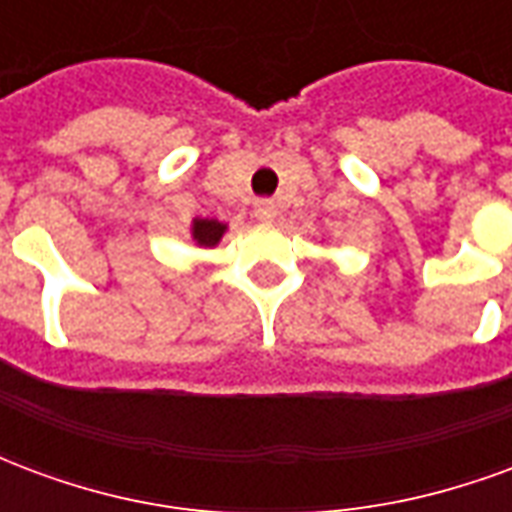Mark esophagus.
I'll return each mask as SVG.
<instances>
[{
	"instance_id": "obj_1",
	"label": "esophagus",
	"mask_w": 512,
	"mask_h": 512,
	"mask_svg": "<svg viewBox=\"0 0 512 512\" xmlns=\"http://www.w3.org/2000/svg\"><path fill=\"white\" fill-rule=\"evenodd\" d=\"M255 216L260 219V222H274V219H277V205H274L271 200H257Z\"/></svg>"
}]
</instances>
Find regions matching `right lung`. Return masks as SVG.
Segmentation results:
<instances>
[{"mask_svg":"<svg viewBox=\"0 0 512 512\" xmlns=\"http://www.w3.org/2000/svg\"><path fill=\"white\" fill-rule=\"evenodd\" d=\"M222 233H224V224L216 222V219H197L194 227H191V235H194V241H197L200 246L219 244Z\"/></svg>","mask_w":512,"mask_h":512,"instance_id":"right-lung-1","label":"right lung"}]
</instances>
